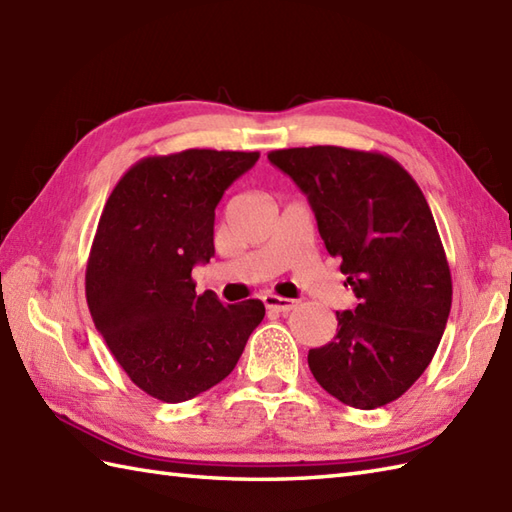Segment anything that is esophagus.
Wrapping results in <instances>:
<instances>
[{
    "mask_svg": "<svg viewBox=\"0 0 512 512\" xmlns=\"http://www.w3.org/2000/svg\"><path fill=\"white\" fill-rule=\"evenodd\" d=\"M264 306L275 312H290L295 308V301H290L286 297H277V295H264Z\"/></svg>",
    "mask_w": 512,
    "mask_h": 512,
    "instance_id": "obj_1",
    "label": "esophagus"
}]
</instances>
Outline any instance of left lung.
Wrapping results in <instances>:
<instances>
[{
	"mask_svg": "<svg viewBox=\"0 0 512 512\" xmlns=\"http://www.w3.org/2000/svg\"><path fill=\"white\" fill-rule=\"evenodd\" d=\"M317 217L356 295L334 341L308 352L317 383L356 409L400 398L436 354L451 312V270L427 200L394 158L332 145L270 151Z\"/></svg>",
	"mask_w": 512,
	"mask_h": 512,
	"instance_id": "1",
	"label": "left lung"
}]
</instances>
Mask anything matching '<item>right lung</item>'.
<instances>
[{
  "mask_svg": "<svg viewBox=\"0 0 512 512\" xmlns=\"http://www.w3.org/2000/svg\"><path fill=\"white\" fill-rule=\"evenodd\" d=\"M257 151L187 149L149 156L105 202L85 270L96 330L145 394L184 402L233 372L259 299L233 306L195 292L191 270L215 255V206L255 165Z\"/></svg>",
  "mask_w": 512,
  "mask_h": 512,
  "instance_id": "right-lung-1",
  "label": "right lung"
}]
</instances>
